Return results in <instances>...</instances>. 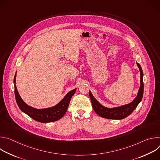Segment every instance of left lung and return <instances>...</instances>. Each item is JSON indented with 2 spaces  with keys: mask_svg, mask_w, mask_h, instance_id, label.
<instances>
[{
  "mask_svg": "<svg viewBox=\"0 0 160 160\" xmlns=\"http://www.w3.org/2000/svg\"><path fill=\"white\" fill-rule=\"evenodd\" d=\"M137 65L139 67L141 73V86L139 87L138 94L137 97L129 104L123 105L122 106L109 108L101 104L92 96L90 91H89V97L92 102L93 109L98 115L102 118L112 120H122L128 116L134 111L138 106L142 99L144 92V83H143V72L141 65L137 62Z\"/></svg>",
  "mask_w": 160,
  "mask_h": 160,
  "instance_id": "obj_1",
  "label": "left lung"
}]
</instances>
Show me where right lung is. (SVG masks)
Masks as SVG:
<instances>
[{"mask_svg":"<svg viewBox=\"0 0 160 160\" xmlns=\"http://www.w3.org/2000/svg\"><path fill=\"white\" fill-rule=\"evenodd\" d=\"M16 73L14 75V94L16 102L19 109L32 119L42 123H49L61 119L66 113L72 97L75 94L77 88L68 92L56 106L43 109H36L27 104L20 97L16 85Z\"/></svg>","mask_w":160,"mask_h":160,"instance_id":"add662e5","label":"right lung"}]
</instances>
